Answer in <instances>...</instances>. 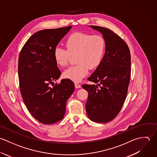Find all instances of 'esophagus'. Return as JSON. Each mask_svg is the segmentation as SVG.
<instances>
[{"label": "esophagus", "instance_id": "esophagus-1", "mask_svg": "<svg viewBox=\"0 0 157 157\" xmlns=\"http://www.w3.org/2000/svg\"><path fill=\"white\" fill-rule=\"evenodd\" d=\"M75 87L77 88V89H79V88H80V87H81V85L79 84H78V83H75Z\"/></svg>", "mask_w": 157, "mask_h": 157}]
</instances>
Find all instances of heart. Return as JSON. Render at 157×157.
I'll return each mask as SVG.
<instances>
[{
	"label": "heart",
	"mask_w": 157,
	"mask_h": 157,
	"mask_svg": "<svg viewBox=\"0 0 157 157\" xmlns=\"http://www.w3.org/2000/svg\"><path fill=\"white\" fill-rule=\"evenodd\" d=\"M67 49L56 47L54 51L56 63L66 66L71 56H76L75 66L68 68L63 73V78L78 82L86 76L90 69L97 68L102 62L106 51V41L100 35L77 32L71 34L65 42Z\"/></svg>",
	"instance_id": "b5f03b06"
}]
</instances>
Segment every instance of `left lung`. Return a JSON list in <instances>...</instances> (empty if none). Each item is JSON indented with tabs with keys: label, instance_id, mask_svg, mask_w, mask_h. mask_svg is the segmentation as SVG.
<instances>
[{
	"label": "left lung",
	"instance_id": "8db88e82",
	"mask_svg": "<svg viewBox=\"0 0 157 157\" xmlns=\"http://www.w3.org/2000/svg\"><path fill=\"white\" fill-rule=\"evenodd\" d=\"M100 32L106 41L101 63L87 79L95 84H83L88 92L86 109L89 118L106 123L119 113L126 99L131 75V56L126 43L111 30L90 25Z\"/></svg>",
	"mask_w": 157,
	"mask_h": 157
}]
</instances>
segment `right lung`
<instances>
[{
	"instance_id": "1",
	"label": "right lung",
	"mask_w": 157,
	"mask_h": 157,
	"mask_svg": "<svg viewBox=\"0 0 157 157\" xmlns=\"http://www.w3.org/2000/svg\"><path fill=\"white\" fill-rule=\"evenodd\" d=\"M71 27L36 32L19 54L18 76L22 100L32 116L43 124H52L63 118L67 101L75 90L73 82L68 79H62L59 84L54 82L61 75L54 51Z\"/></svg>"
}]
</instances>
